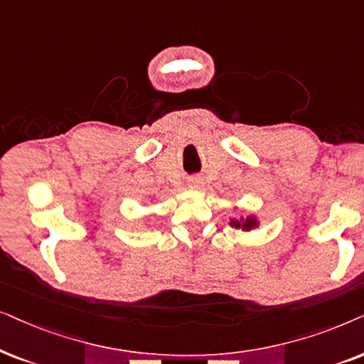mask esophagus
Returning <instances> with one entry per match:
<instances>
[{
  "instance_id": "1",
  "label": "esophagus",
  "mask_w": 364,
  "mask_h": 364,
  "mask_svg": "<svg viewBox=\"0 0 364 364\" xmlns=\"http://www.w3.org/2000/svg\"><path fill=\"white\" fill-rule=\"evenodd\" d=\"M201 186H203V181H201V178H198V176H193V178H190V181H188V188H191V190H200Z\"/></svg>"
}]
</instances>
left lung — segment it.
Masks as SVG:
<instances>
[{"instance_id": "obj_1", "label": "left lung", "mask_w": 364, "mask_h": 364, "mask_svg": "<svg viewBox=\"0 0 364 364\" xmlns=\"http://www.w3.org/2000/svg\"><path fill=\"white\" fill-rule=\"evenodd\" d=\"M259 220L256 215H246L241 218H230V226L236 228V230H243V231H253L256 228H259Z\"/></svg>"}]
</instances>
